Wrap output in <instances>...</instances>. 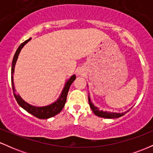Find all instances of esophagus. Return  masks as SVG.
<instances>
[{
    "mask_svg": "<svg viewBox=\"0 0 153 153\" xmlns=\"http://www.w3.org/2000/svg\"><path fill=\"white\" fill-rule=\"evenodd\" d=\"M79 74H80V73H79Z\"/></svg>",
    "mask_w": 153,
    "mask_h": 153,
    "instance_id": "1",
    "label": "esophagus"
}]
</instances>
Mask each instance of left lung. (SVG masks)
I'll return each instance as SVG.
<instances>
[{
	"instance_id": "left-lung-1",
	"label": "left lung",
	"mask_w": 153,
	"mask_h": 153,
	"mask_svg": "<svg viewBox=\"0 0 153 153\" xmlns=\"http://www.w3.org/2000/svg\"><path fill=\"white\" fill-rule=\"evenodd\" d=\"M88 103H89V105H90L91 110L93 111V112H94L95 114L99 117H102V118H106V119L119 118V117H122V116H124L125 114H127V112L131 109L130 108V109L124 112H122V113H117V112H110V111H107L100 110L99 108L95 106L94 103L91 102L90 95H89V94H88Z\"/></svg>"
}]
</instances>
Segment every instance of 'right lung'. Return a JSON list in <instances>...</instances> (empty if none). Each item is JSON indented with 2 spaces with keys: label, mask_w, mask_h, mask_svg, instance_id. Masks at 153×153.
Returning a JSON list of instances; mask_svg holds the SVG:
<instances>
[{
  "label": "right lung",
  "mask_w": 153,
  "mask_h": 153,
  "mask_svg": "<svg viewBox=\"0 0 153 153\" xmlns=\"http://www.w3.org/2000/svg\"><path fill=\"white\" fill-rule=\"evenodd\" d=\"M31 39V38H29V39L26 40L24 42H23L19 48L17 49L16 52L14 54L13 57V61H12V65H11V84H12V88H13V95L15 96V99L16 100L17 103L22 108L26 110V111L29 112V114H32L34 117H37L39 119H46L51 118V117H54V116L57 115L59 112L62 111V109L64 107L65 104L67 96H68V93L69 91L70 87H71V84L74 81L76 78L75 75H72V76L68 80H66L65 83V86L63 88L62 92H61L60 95H59V98L56 100L53 103L51 104L47 105V106H36L31 105L26 102L24 99L21 97L19 95H17L16 94V90L14 87V82H13V74H14V70H15V65L16 63L17 59H18L19 53H20L21 50H22L23 47L26 44H27L29 41Z\"/></svg>",
  "instance_id": "1"
}]
</instances>
